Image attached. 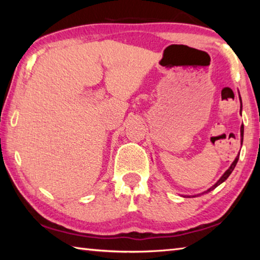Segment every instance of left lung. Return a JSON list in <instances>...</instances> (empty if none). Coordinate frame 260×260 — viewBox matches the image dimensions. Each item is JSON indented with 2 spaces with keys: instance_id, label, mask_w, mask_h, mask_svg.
<instances>
[{
  "instance_id": "left-lung-1",
  "label": "left lung",
  "mask_w": 260,
  "mask_h": 260,
  "mask_svg": "<svg viewBox=\"0 0 260 260\" xmlns=\"http://www.w3.org/2000/svg\"><path fill=\"white\" fill-rule=\"evenodd\" d=\"M240 100H241V96H240ZM241 108H242V107H241ZM243 132H244V126H243V125H242V126H241V136H242V141H243ZM239 157H240V155H237V156H236V158H235V160L232 162V165L230 166V169H228V170L226 171V172L222 174V177H221V178H220V179L218 180V181H217V183H214L212 187H211V188H209V189H208V190H206V191H204V192H210L211 190H213V189H214V188H217V187L219 186V184H220V183H222L223 181H225V180H227V178H228V177H230V175H231V173L233 172V171H234V169H235V166H236V164H237V160H239ZM204 192H203V193H204ZM192 197H196V195H193Z\"/></svg>"
}]
</instances>
